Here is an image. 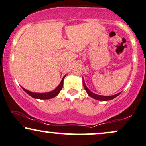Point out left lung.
Listing matches in <instances>:
<instances>
[{
  "instance_id": "8db88e82",
  "label": "left lung",
  "mask_w": 146,
  "mask_h": 146,
  "mask_svg": "<svg viewBox=\"0 0 146 146\" xmlns=\"http://www.w3.org/2000/svg\"><path fill=\"white\" fill-rule=\"evenodd\" d=\"M82 82H83V86H84V89L86 90L87 94L89 95L90 97H91L92 98L95 99V100H100V101H108V100H113V99L115 98L116 97L118 96L121 93V92L119 93H117V94H115V95H110V96H104V95H97L95 94V93H93V92H91L90 90L88 89V88H87L86 84H85V82L84 80V79L82 80Z\"/></svg>"
}]
</instances>
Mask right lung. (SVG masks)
Instances as JSON below:
<instances>
[{
	"mask_svg": "<svg viewBox=\"0 0 146 146\" xmlns=\"http://www.w3.org/2000/svg\"><path fill=\"white\" fill-rule=\"evenodd\" d=\"M66 77V75L63 77V78L62 79L61 82H60V84L55 88L54 90H53L52 91L50 92H46V93H33V92L29 91V90L25 89V88L22 87L23 90L27 93L28 95H30L32 98L35 99H40V100H48V99H51L55 98L60 93V90L63 87V82H64V79Z\"/></svg>",
	"mask_w": 146,
	"mask_h": 146,
	"instance_id": "right-lung-1",
	"label": "right lung"
}]
</instances>
